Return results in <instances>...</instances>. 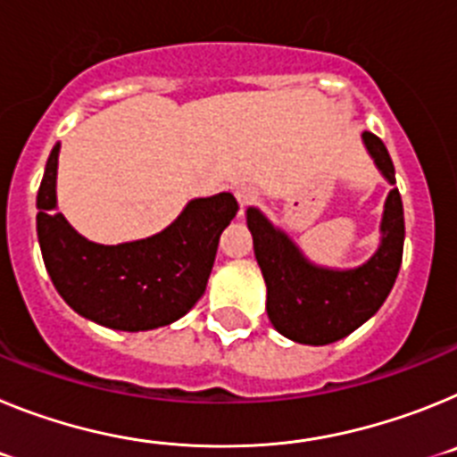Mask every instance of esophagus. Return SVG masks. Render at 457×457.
Returning a JSON list of instances; mask_svg holds the SVG:
<instances>
[{"instance_id": "1", "label": "esophagus", "mask_w": 457, "mask_h": 457, "mask_svg": "<svg viewBox=\"0 0 457 457\" xmlns=\"http://www.w3.org/2000/svg\"><path fill=\"white\" fill-rule=\"evenodd\" d=\"M236 199L237 204H240V208L245 210L247 205H252L253 201L258 199V192L253 187H249V185H242V187L236 189Z\"/></svg>"}]
</instances>
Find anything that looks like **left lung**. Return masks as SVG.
I'll return each instance as SVG.
<instances>
[{
  "label": "left lung",
  "mask_w": 457,
  "mask_h": 457,
  "mask_svg": "<svg viewBox=\"0 0 457 457\" xmlns=\"http://www.w3.org/2000/svg\"><path fill=\"white\" fill-rule=\"evenodd\" d=\"M366 151L391 185H395L389 151L373 132L361 135ZM253 253L268 286V318L278 334L304 345L341 341L385 304L403 261L405 220L398 189L385 201L379 247L354 270H329L306 261L293 240L272 226L258 208L247 210Z\"/></svg>",
  "instance_id": "obj_1"
}]
</instances>
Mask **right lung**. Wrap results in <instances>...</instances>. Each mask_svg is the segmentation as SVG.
<instances>
[{
  "label": "right lung",
  "mask_w": 457,
  "mask_h": 457,
  "mask_svg": "<svg viewBox=\"0 0 457 457\" xmlns=\"http://www.w3.org/2000/svg\"><path fill=\"white\" fill-rule=\"evenodd\" d=\"M59 144L47 157L36 196L40 252L66 304L120 332H146L183 318L215 263L221 231L237 212L231 192L194 199L162 233L123 245H96L56 212Z\"/></svg>",
  "instance_id": "add662e5"
}]
</instances>
